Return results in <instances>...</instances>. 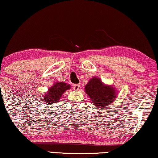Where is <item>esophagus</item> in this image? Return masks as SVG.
I'll return each mask as SVG.
<instances>
[{
	"label": "esophagus",
	"instance_id": "esophagus-1",
	"mask_svg": "<svg viewBox=\"0 0 158 158\" xmlns=\"http://www.w3.org/2000/svg\"><path fill=\"white\" fill-rule=\"evenodd\" d=\"M80 88H81V85H80L79 84H75V85H74L73 87V90H75V91L78 90L79 89H80Z\"/></svg>",
	"mask_w": 158,
	"mask_h": 158
}]
</instances>
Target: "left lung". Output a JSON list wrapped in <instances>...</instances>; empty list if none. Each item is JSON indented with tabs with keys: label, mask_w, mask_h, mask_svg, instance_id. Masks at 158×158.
Returning a JSON list of instances; mask_svg holds the SVG:
<instances>
[{
	"label": "left lung",
	"mask_w": 158,
	"mask_h": 158,
	"mask_svg": "<svg viewBox=\"0 0 158 158\" xmlns=\"http://www.w3.org/2000/svg\"><path fill=\"white\" fill-rule=\"evenodd\" d=\"M85 91L94 106L100 107V110L111 106L118 97V90L115 87L104 84L101 79L98 77H93L90 79L85 86Z\"/></svg>",
	"instance_id": "1"
}]
</instances>
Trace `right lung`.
Instances as JSON below:
<instances>
[{
  "label": "right lung",
  "instance_id": "1",
  "mask_svg": "<svg viewBox=\"0 0 158 158\" xmlns=\"http://www.w3.org/2000/svg\"><path fill=\"white\" fill-rule=\"evenodd\" d=\"M70 85L64 82H57L55 83L51 87L43 96L42 99L43 102H45L47 106H51L52 104L56 103L58 102L62 97L64 93L67 90L70 89Z\"/></svg>",
  "mask_w": 158,
  "mask_h": 158
}]
</instances>
